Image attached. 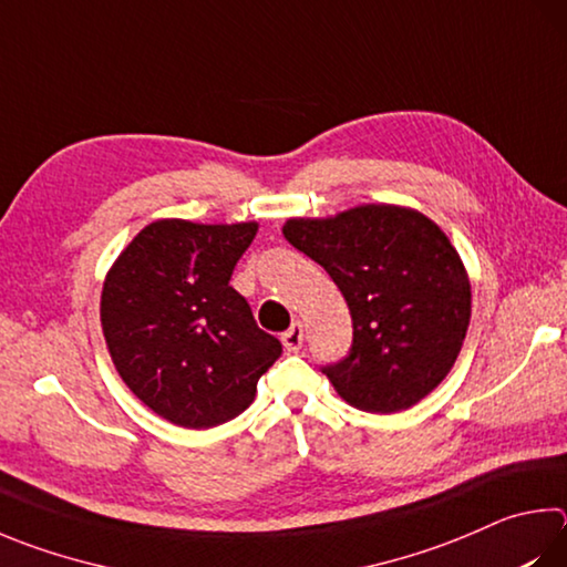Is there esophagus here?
I'll use <instances>...</instances> for the list:
<instances>
[{"label": "esophagus", "instance_id": "obj_1", "mask_svg": "<svg viewBox=\"0 0 567 567\" xmlns=\"http://www.w3.org/2000/svg\"><path fill=\"white\" fill-rule=\"evenodd\" d=\"M302 342H305V327L302 322H292V327L282 334V344L287 352H297V349H302Z\"/></svg>", "mask_w": 567, "mask_h": 567}]
</instances>
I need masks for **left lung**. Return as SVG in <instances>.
<instances>
[{"label":"left lung","instance_id":"8db88e82","mask_svg":"<svg viewBox=\"0 0 567 567\" xmlns=\"http://www.w3.org/2000/svg\"><path fill=\"white\" fill-rule=\"evenodd\" d=\"M287 243L332 277L352 315V347L322 367L347 404L394 414L431 394L466 339L471 285L434 220L399 205H359L334 218H292Z\"/></svg>","mask_w":567,"mask_h":567}]
</instances>
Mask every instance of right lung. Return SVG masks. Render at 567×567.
Instances as JSON below:
<instances>
[{
  "label": "right lung",
  "mask_w": 567,
  "mask_h": 567,
  "mask_svg": "<svg viewBox=\"0 0 567 567\" xmlns=\"http://www.w3.org/2000/svg\"><path fill=\"white\" fill-rule=\"evenodd\" d=\"M255 233L257 223L156 220L106 275L101 327L116 372L171 424L210 429L243 414L282 354L230 287Z\"/></svg>",
  "instance_id": "right-lung-1"
}]
</instances>
